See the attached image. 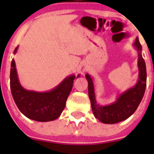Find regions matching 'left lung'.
Masks as SVG:
<instances>
[{"instance_id":"1","label":"left lung","mask_w":154,"mask_h":154,"mask_svg":"<svg viewBox=\"0 0 154 154\" xmlns=\"http://www.w3.org/2000/svg\"><path fill=\"white\" fill-rule=\"evenodd\" d=\"M134 45L138 51V82L134 86L121 94L115 103L107 106L97 104L94 92L93 82L89 74L85 75L88 81V91L92 112L95 117L102 123L114 124L126 119L134 113L143 97L146 86V69L141 54L142 47L138 37L136 38Z\"/></svg>"}]
</instances>
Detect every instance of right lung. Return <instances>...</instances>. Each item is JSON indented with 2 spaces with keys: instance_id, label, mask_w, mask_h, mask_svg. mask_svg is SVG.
I'll return each mask as SVG.
<instances>
[{
  "instance_id": "add662e5",
  "label": "right lung",
  "mask_w": 154,
  "mask_h": 154,
  "mask_svg": "<svg viewBox=\"0 0 154 154\" xmlns=\"http://www.w3.org/2000/svg\"><path fill=\"white\" fill-rule=\"evenodd\" d=\"M17 47L14 53L17 52ZM79 77V75L77 78ZM75 75L68 76L49 92H38L24 89L19 82L15 62L11 61L10 85L13 99L19 110L26 117L38 122L52 121L59 117L72 89Z\"/></svg>"
}]
</instances>
